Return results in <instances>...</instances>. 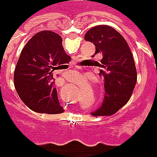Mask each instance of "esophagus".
I'll list each match as a JSON object with an SVG mask.
<instances>
[{
    "label": "esophagus",
    "instance_id": "34e87169",
    "mask_svg": "<svg viewBox=\"0 0 157 157\" xmlns=\"http://www.w3.org/2000/svg\"><path fill=\"white\" fill-rule=\"evenodd\" d=\"M76 74H78V73H77V72H72V75H76Z\"/></svg>",
    "mask_w": 157,
    "mask_h": 157
}]
</instances>
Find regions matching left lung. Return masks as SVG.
<instances>
[{
    "label": "left lung",
    "mask_w": 157,
    "mask_h": 157,
    "mask_svg": "<svg viewBox=\"0 0 157 157\" xmlns=\"http://www.w3.org/2000/svg\"><path fill=\"white\" fill-rule=\"evenodd\" d=\"M84 39L95 44V54L102 55L99 65L103 68L99 75L104 79L105 90L102 105L92 115H113L128 102L136 83L133 54L125 38L108 25L93 27Z\"/></svg>",
    "instance_id": "1"
}]
</instances>
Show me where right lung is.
I'll use <instances>...</instances> for the list:
<instances>
[{
  "mask_svg": "<svg viewBox=\"0 0 157 157\" xmlns=\"http://www.w3.org/2000/svg\"><path fill=\"white\" fill-rule=\"evenodd\" d=\"M71 57L55 32L39 31L24 45L14 73V83L20 98L31 110L40 113H62L52 72L69 63Z\"/></svg>",
  "mask_w": 157,
  "mask_h": 157,
  "instance_id": "right-lung-1",
  "label": "right lung"
}]
</instances>
